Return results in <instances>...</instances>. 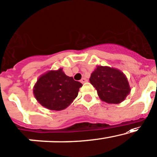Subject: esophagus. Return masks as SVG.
Segmentation results:
<instances>
[{
    "mask_svg": "<svg viewBox=\"0 0 157 157\" xmlns=\"http://www.w3.org/2000/svg\"><path fill=\"white\" fill-rule=\"evenodd\" d=\"M80 82H81L82 83H84V82H87V80L85 78V77H83V78H82L81 80H80Z\"/></svg>",
    "mask_w": 157,
    "mask_h": 157,
    "instance_id": "34e87169",
    "label": "esophagus"
}]
</instances>
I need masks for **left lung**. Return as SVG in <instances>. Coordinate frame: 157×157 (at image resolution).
Returning a JSON list of instances; mask_svg holds the SVG:
<instances>
[{"mask_svg": "<svg viewBox=\"0 0 157 157\" xmlns=\"http://www.w3.org/2000/svg\"><path fill=\"white\" fill-rule=\"evenodd\" d=\"M89 81L97 90L100 99L108 104H120L131 90L126 75L109 66H97L91 74Z\"/></svg>", "mask_w": 157, "mask_h": 157, "instance_id": "8db88e82", "label": "left lung"}]
</instances>
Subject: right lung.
<instances>
[{"mask_svg":"<svg viewBox=\"0 0 157 157\" xmlns=\"http://www.w3.org/2000/svg\"><path fill=\"white\" fill-rule=\"evenodd\" d=\"M82 84L65 74L63 68L50 70L38 78L33 94L38 103L50 110L60 111L71 105L77 97Z\"/></svg>","mask_w":157,"mask_h":157,"instance_id":"add662e5","label":"right lung"}]
</instances>
